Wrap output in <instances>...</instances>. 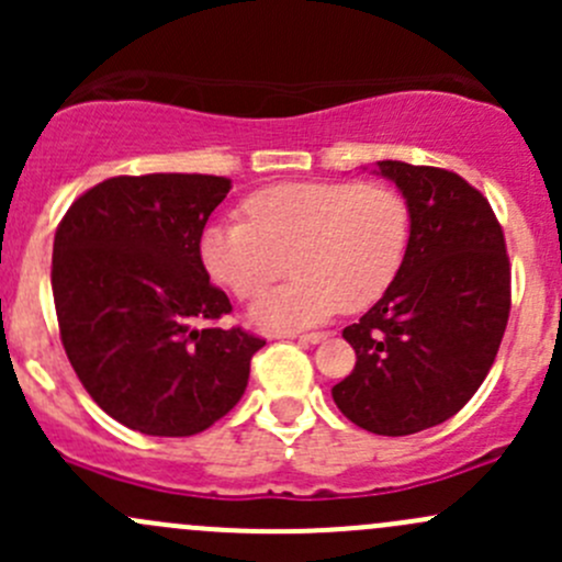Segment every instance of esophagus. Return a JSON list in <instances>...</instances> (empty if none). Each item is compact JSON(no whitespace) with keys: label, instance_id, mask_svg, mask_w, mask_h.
Here are the masks:
<instances>
[{"label":"esophagus","instance_id":"1","mask_svg":"<svg viewBox=\"0 0 562 562\" xmlns=\"http://www.w3.org/2000/svg\"><path fill=\"white\" fill-rule=\"evenodd\" d=\"M328 337V331H310V334H302V342H310V345H317V342H323V339Z\"/></svg>","mask_w":562,"mask_h":562}]
</instances>
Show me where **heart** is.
<instances>
[{"label":"heart","instance_id":"1","mask_svg":"<svg viewBox=\"0 0 562 562\" xmlns=\"http://www.w3.org/2000/svg\"><path fill=\"white\" fill-rule=\"evenodd\" d=\"M247 223H214L201 234L209 274L236 299H255L284 273L297 280L263 294L249 321L293 331L337 313L372 307L394 282L407 241L411 209L400 190L375 181H285L245 201Z\"/></svg>","mask_w":562,"mask_h":562}]
</instances>
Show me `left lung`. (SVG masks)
I'll return each instance as SVG.
<instances>
[{"instance_id":"obj_1","label":"left lung","mask_w":562,"mask_h":562,"mask_svg":"<svg viewBox=\"0 0 562 562\" xmlns=\"http://www.w3.org/2000/svg\"><path fill=\"white\" fill-rule=\"evenodd\" d=\"M411 209L405 260L381 302L342 337L356 367L331 389L356 427L422 432L462 411L501 348L512 266L490 201L446 168L378 162Z\"/></svg>"}]
</instances>
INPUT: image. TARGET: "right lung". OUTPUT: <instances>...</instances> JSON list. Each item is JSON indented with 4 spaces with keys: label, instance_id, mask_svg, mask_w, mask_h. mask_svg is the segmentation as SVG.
Returning <instances> with one entry per match:
<instances>
[{
    "label": "right lung",
    "instance_id": "obj_1",
    "mask_svg": "<svg viewBox=\"0 0 562 562\" xmlns=\"http://www.w3.org/2000/svg\"><path fill=\"white\" fill-rule=\"evenodd\" d=\"M228 190L225 176H113L56 228L61 345L89 396L124 427L187 438L245 394L266 339L220 326L234 307L201 260L206 220Z\"/></svg>",
    "mask_w": 562,
    "mask_h": 562
}]
</instances>
